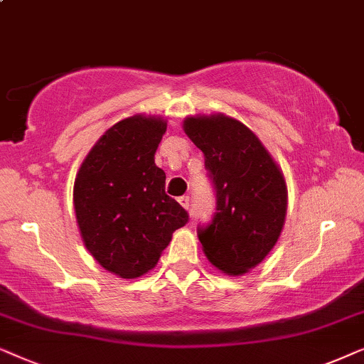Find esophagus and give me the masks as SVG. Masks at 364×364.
Listing matches in <instances>:
<instances>
[{
    "mask_svg": "<svg viewBox=\"0 0 364 364\" xmlns=\"http://www.w3.org/2000/svg\"><path fill=\"white\" fill-rule=\"evenodd\" d=\"M178 203L183 208H185V210H190V198H188V196H179L178 198Z\"/></svg>",
    "mask_w": 364,
    "mask_h": 364,
    "instance_id": "34e87169",
    "label": "esophagus"
}]
</instances>
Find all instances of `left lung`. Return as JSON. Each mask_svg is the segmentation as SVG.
<instances>
[{
  "label": "left lung",
  "instance_id": "obj_1",
  "mask_svg": "<svg viewBox=\"0 0 364 364\" xmlns=\"http://www.w3.org/2000/svg\"><path fill=\"white\" fill-rule=\"evenodd\" d=\"M205 154L216 188V215L198 231L208 261L228 276L248 273L274 248L288 210L284 174L259 138L223 113L183 121Z\"/></svg>",
  "mask_w": 364,
  "mask_h": 364
}]
</instances>
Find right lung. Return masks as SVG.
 I'll return each instance as SVG.
<instances>
[{"instance_id":"add662e5","label":"right lung","mask_w":364,"mask_h":364,"mask_svg":"<svg viewBox=\"0 0 364 364\" xmlns=\"http://www.w3.org/2000/svg\"><path fill=\"white\" fill-rule=\"evenodd\" d=\"M161 116L133 114L105 132L81 163L73 205L81 240L106 271L134 279L158 264L188 213L164 193L154 163L166 133Z\"/></svg>"}]
</instances>
